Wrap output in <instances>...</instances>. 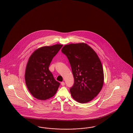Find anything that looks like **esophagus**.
<instances>
[{"instance_id": "1", "label": "esophagus", "mask_w": 133, "mask_h": 133, "mask_svg": "<svg viewBox=\"0 0 133 133\" xmlns=\"http://www.w3.org/2000/svg\"><path fill=\"white\" fill-rule=\"evenodd\" d=\"M61 85H62V86H64L65 85V83L64 82H62L61 83Z\"/></svg>"}]
</instances>
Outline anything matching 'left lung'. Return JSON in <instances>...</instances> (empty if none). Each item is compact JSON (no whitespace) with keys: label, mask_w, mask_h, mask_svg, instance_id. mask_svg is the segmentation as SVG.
Masks as SVG:
<instances>
[{"label":"left lung","mask_w":133,"mask_h":133,"mask_svg":"<svg viewBox=\"0 0 133 133\" xmlns=\"http://www.w3.org/2000/svg\"><path fill=\"white\" fill-rule=\"evenodd\" d=\"M61 52L68 58L74 77L70 90L72 98L82 104L93 100L104 82L103 66L96 53L84 43L65 45Z\"/></svg>","instance_id":"8db88e82"}]
</instances>
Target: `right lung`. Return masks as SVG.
I'll list each match as a JSON object with an SVG mask.
<instances>
[{
  "label": "right lung",
  "instance_id": "add662e5",
  "mask_svg": "<svg viewBox=\"0 0 133 133\" xmlns=\"http://www.w3.org/2000/svg\"><path fill=\"white\" fill-rule=\"evenodd\" d=\"M62 46L57 44L40 47L29 58L25 68V84L30 93L37 99H48L57 91L60 83L54 78L49 66Z\"/></svg>",
  "mask_w": 133,
  "mask_h": 133
}]
</instances>
